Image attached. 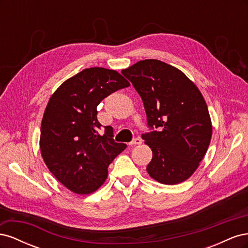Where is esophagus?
<instances>
[{
    "mask_svg": "<svg viewBox=\"0 0 248 248\" xmlns=\"http://www.w3.org/2000/svg\"><path fill=\"white\" fill-rule=\"evenodd\" d=\"M140 144H141V139H140V138H136V139H134L133 140H131V141L129 142V145H130V146L140 145Z\"/></svg>",
    "mask_w": 248,
    "mask_h": 248,
    "instance_id": "esophagus-1",
    "label": "esophagus"
}]
</instances>
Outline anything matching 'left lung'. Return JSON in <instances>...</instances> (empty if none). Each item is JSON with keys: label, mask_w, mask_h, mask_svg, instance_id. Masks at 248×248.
<instances>
[{"label": "left lung", "mask_w": 248, "mask_h": 248, "mask_svg": "<svg viewBox=\"0 0 248 248\" xmlns=\"http://www.w3.org/2000/svg\"><path fill=\"white\" fill-rule=\"evenodd\" d=\"M144 102L152 131L141 136L153 152L150 177L175 185L188 179L204 158L212 137L206 101L185 74L159 60H144L122 70Z\"/></svg>", "instance_id": "1"}]
</instances>
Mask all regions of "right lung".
I'll return each instance as SVG.
<instances>
[{
  "mask_svg": "<svg viewBox=\"0 0 248 248\" xmlns=\"http://www.w3.org/2000/svg\"><path fill=\"white\" fill-rule=\"evenodd\" d=\"M130 84L115 70L93 67L65 80L51 95L41 122L40 151L46 167L65 187L78 194L98 189L111 161L126 149L114 140L111 126L97 120V106Z\"/></svg>",
  "mask_w": 248,
  "mask_h": 248,
  "instance_id": "obj_1",
  "label": "right lung"
}]
</instances>
